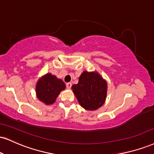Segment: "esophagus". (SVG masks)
I'll return each mask as SVG.
<instances>
[{
    "instance_id": "obj_1",
    "label": "esophagus",
    "mask_w": 154,
    "mask_h": 154,
    "mask_svg": "<svg viewBox=\"0 0 154 154\" xmlns=\"http://www.w3.org/2000/svg\"><path fill=\"white\" fill-rule=\"evenodd\" d=\"M66 88H67V89H70V88H71V87H72V83L71 82L66 83Z\"/></svg>"
}]
</instances>
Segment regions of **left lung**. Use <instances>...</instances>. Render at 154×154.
<instances>
[{
    "instance_id": "left-lung-1",
    "label": "left lung",
    "mask_w": 154,
    "mask_h": 154,
    "mask_svg": "<svg viewBox=\"0 0 154 154\" xmlns=\"http://www.w3.org/2000/svg\"><path fill=\"white\" fill-rule=\"evenodd\" d=\"M79 105L88 110H95L104 104L107 96V84L97 72L84 71L79 82L72 87Z\"/></svg>"
}]
</instances>
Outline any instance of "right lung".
<instances>
[{"label": "right lung", "mask_w": 154, "mask_h": 154, "mask_svg": "<svg viewBox=\"0 0 154 154\" xmlns=\"http://www.w3.org/2000/svg\"><path fill=\"white\" fill-rule=\"evenodd\" d=\"M66 86L62 79L51 73L46 74L38 79L36 85L37 98L46 105H51Z\"/></svg>", "instance_id": "right-lung-1"}]
</instances>
